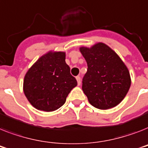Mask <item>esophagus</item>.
I'll return each mask as SVG.
<instances>
[{
	"instance_id": "1",
	"label": "esophagus",
	"mask_w": 148,
	"mask_h": 148,
	"mask_svg": "<svg viewBox=\"0 0 148 148\" xmlns=\"http://www.w3.org/2000/svg\"><path fill=\"white\" fill-rule=\"evenodd\" d=\"M76 79H77V84L80 85V83H81V81H80V77L77 76Z\"/></svg>"
}]
</instances>
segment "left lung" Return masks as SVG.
Here are the masks:
<instances>
[{
    "label": "left lung",
    "mask_w": 148,
    "mask_h": 148,
    "mask_svg": "<svg viewBox=\"0 0 148 148\" xmlns=\"http://www.w3.org/2000/svg\"><path fill=\"white\" fill-rule=\"evenodd\" d=\"M80 50L87 63L82 90L90 103L99 109L117 106L131 86L130 74L125 64L103 43H97L90 49L82 47Z\"/></svg>",
    "instance_id": "1"
}]
</instances>
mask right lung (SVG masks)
Returning a JSON list of instances; mask_svg holds the SVG:
<instances>
[{"mask_svg": "<svg viewBox=\"0 0 148 148\" xmlns=\"http://www.w3.org/2000/svg\"><path fill=\"white\" fill-rule=\"evenodd\" d=\"M77 85L65 62V53L49 52L29 68L25 75L23 91L35 108L55 111L64 104L72 89Z\"/></svg>", "mask_w": 148, "mask_h": 148, "instance_id": "1", "label": "right lung"}]
</instances>
